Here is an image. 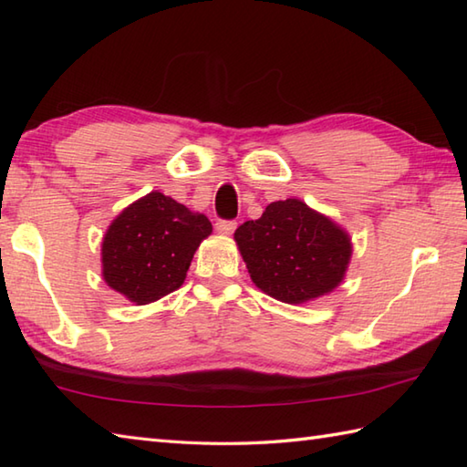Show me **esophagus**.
Masks as SVG:
<instances>
[{
  "label": "esophagus",
  "mask_w": 467,
  "mask_h": 467,
  "mask_svg": "<svg viewBox=\"0 0 467 467\" xmlns=\"http://www.w3.org/2000/svg\"><path fill=\"white\" fill-rule=\"evenodd\" d=\"M236 228V221H226V218H221V221H216V231L223 233V234H231L234 233Z\"/></svg>",
  "instance_id": "obj_1"
}]
</instances>
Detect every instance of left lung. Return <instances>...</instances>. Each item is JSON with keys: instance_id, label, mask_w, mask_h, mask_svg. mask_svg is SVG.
I'll return each mask as SVG.
<instances>
[{"instance_id": "8db88e82", "label": "left lung", "mask_w": 467, "mask_h": 467, "mask_svg": "<svg viewBox=\"0 0 467 467\" xmlns=\"http://www.w3.org/2000/svg\"><path fill=\"white\" fill-rule=\"evenodd\" d=\"M253 283L283 303L333 291L351 259V241L329 218L296 198L271 202L234 233Z\"/></svg>"}]
</instances>
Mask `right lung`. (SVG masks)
I'll return each instance as SVG.
<instances>
[{
	"instance_id": "right-lung-1",
	"label": "right lung",
	"mask_w": 467,
	"mask_h": 467,
	"mask_svg": "<svg viewBox=\"0 0 467 467\" xmlns=\"http://www.w3.org/2000/svg\"><path fill=\"white\" fill-rule=\"evenodd\" d=\"M213 233L204 214L150 192L122 211L102 243L104 281L136 305L176 291L194 251Z\"/></svg>"
}]
</instances>
